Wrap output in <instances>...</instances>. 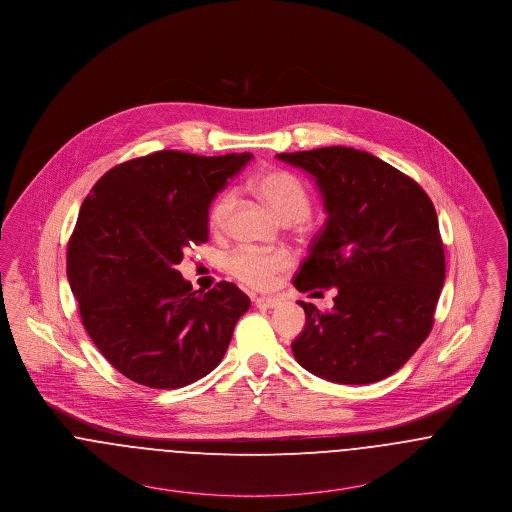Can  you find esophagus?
<instances>
[{
  "instance_id": "1",
  "label": "esophagus",
  "mask_w": 512,
  "mask_h": 512,
  "mask_svg": "<svg viewBox=\"0 0 512 512\" xmlns=\"http://www.w3.org/2000/svg\"><path fill=\"white\" fill-rule=\"evenodd\" d=\"M280 301L274 300V298H257L255 300V305L259 307V309H272V307H276Z\"/></svg>"
}]
</instances>
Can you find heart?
Listing matches in <instances>:
<instances>
[{"mask_svg": "<svg viewBox=\"0 0 512 512\" xmlns=\"http://www.w3.org/2000/svg\"><path fill=\"white\" fill-rule=\"evenodd\" d=\"M253 193L271 209L276 218L282 222H298L303 220L311 211V197L305 185L296 176L284 170H269L259 174L251 181ZM236 207V193L224 191L216 197L212 203L209 222L212 230L220 232L228 224L232 212ZM292 259L286 251H255L241 247L236 249L228 261L226 267L234 278H238L241 284L263 290L269 288L274 278L280 272L290 267Z\"/></svg>", "mask_w": 512, "mask_h": 512, "instance_id": "obj_1", "label": "heart"}]
</instances>
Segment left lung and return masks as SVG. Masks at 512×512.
<instances>
[{
	"instance_id": "left-lung-1",
	"label": "left lung",
	"mask_w": 512,
	"mask_h": 512,
	"mask_svg": "<svg viewBox=\"0 0 512 512\" xmlns=\"http://www.w3.org/2000/svg\"><path fill=\"white\" fill-rule=\"evenodd\" d=\"M276 158L313 176L329 214L294 286L336 288L331 311L300 301L305 327L292 352L332 383L381 381L433 329L445 282L435 207L416 181L369 152L325 147Z\"/></svg>"
}]
</instances>
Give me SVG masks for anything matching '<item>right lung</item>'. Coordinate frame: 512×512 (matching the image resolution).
<instances>
[{
    "label": "right lung",
    "mask_w": 512,
    "mask_h": 512,
    "mask_svg": "<svg viewBox=\"0 0 512 512\" xmlns=\"http://www.w3.org/2000/svg\"><path fill=\"white\" fill-rule=\"evenodd\" d=\"M251 158L152 152L108 170L83 201L67 278L92 342L127 379L180 389L224 358L251 301L232 282L197 292L176 267L209 240L214 195Z\"/></svg>",
    "instance_id": "right-lung-1"
}]
</instances>
